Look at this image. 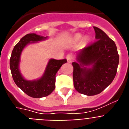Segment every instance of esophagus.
I'll use <instances>...</instances> for the list:
<instances>
[{
    "instance_id": "esophagus-1",
    "label": "esophagus",
    "mask_w": 129,
    "mask_h": 129,
    "mask_svg": "<svg viewBox=\"0 0 129 129\" xmlns=\"http://www.w3.org/2000/svg\"><path fill=\"white\" fill-rule=\"evenodd\" d=\"M66 59L67 61H68V63H71L72 61V60L73 59V56L72 54H68V56H66Z\"/></svg>"
}]
</instances>
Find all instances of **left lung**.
<instances>
[{"mask_svg":"<svg viewBox=\"0 0 129 129\" xmlns=\"http://www.w3.org/2000/svg\"><path fill=\"white\" fill-rule=\"evenodd\" d=\"M94 29L96 41L78 52L77 62L72 63L75 88L87 96L98 94L111 84L119 61L114 41L102 29Z\"/></svg>","mask_w":129,"mask_h":129,"instance_id":"obj_1","label":"left lung"}]
</instances>
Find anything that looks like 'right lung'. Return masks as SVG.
Returning a JSON list of instances; mask_svg holds the SVG:
<instances>
[{
    "label": "right lung",
    "instance_id": "obj_1",
    "mask_svg": "<svg viewBox=\"0 0 129 129\" xmlns=\"http://www.w3.org/2000/svg\"><path fill=\"white\" fill-rule=\"evenodd\" d=\"M47 37L29 33L25 35L14 47L10 59V68L12 75L16 85L28 96L35 98H43L51 94L55 89L56 74L63 63L67 62L66 59H50L44 74L40 79L33 81L25 79L19 69L20 56L23 48L30 43L44 41Z\"/></svg>",
    "mask_w": 129,
    "mask_h": 129
}]
</instances>
